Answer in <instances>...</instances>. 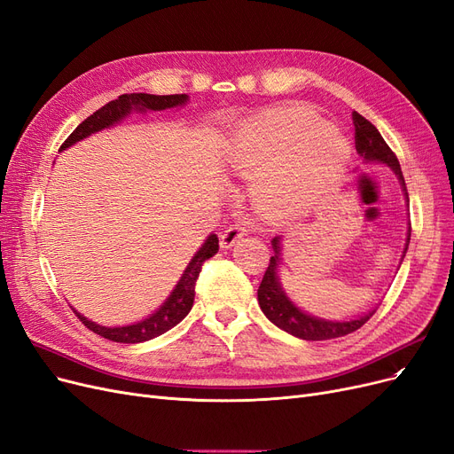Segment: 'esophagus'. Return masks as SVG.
Masks as SVG:
<instances>
[{
	"mask_svg": "<svg viewBox=\"0 0 454 454\" xmlns=\"http://www.w3.org/2000/svg\"><path fill=\"white\" fill-rule=\"evenodd\" d=\"M247 231V224L245 223H236V224H230L221 236V247L223 248H231L236 245Z\"/></svg>",
	"mask_w": 454,
	"mask_h": 454,
	"instance_id": "1",
	"label": "esophagus"
}]
</instances>
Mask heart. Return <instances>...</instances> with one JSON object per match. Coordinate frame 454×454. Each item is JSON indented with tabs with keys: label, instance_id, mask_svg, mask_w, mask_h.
<instances>
[{
	"label": "heart",
	"instance_id": "obj_1",
	"mask_svg": "<svg viewBox=\"0 0 454 454\" xmlns=\"http://www.w3.org/2000/svg\"><path fill=\"white\" fill-rule=\"evenodd\" d=\"M226 157L231 170L258 177L256 200L275 216L305 213L337 181L348 160V142L312 112L273 108L231 134Z\"/></svg>",
	"mask_w": 454,
	"mask_h": 454
}]
</instances>
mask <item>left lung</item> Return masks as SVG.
<instances>
[{
	"label": "left lung",
	"mask_w": 454,
	"mask_h": 454,
	"mask_svg": "<svg viewBox=\"0 0 454 454\" xmlns=\"http://www.w3.org/2000/svg\"><path fill=\"white\" fill-rule=\"evenodd\" d=\"M351 115H354V125H356L357 153L368 162L378 160V162H385L387 166H391L395 174L398 176L402 187H404L406 196H408L404 176H402L400 162H398L396 155L393 153V149L387 145V142L381 138V134L378 132V129L371 121L364 120L361 114L354 112ZM278 239L280 238L273 239L275 256H271L270 265H267L265 275H263L262 284L258 288L260 309L277 327H280L286 333L294 334V337L303 339V340H327V339H339V337H344V334L354 333L359 327H363L368 320H371L376 310L357 317V320L325 322V320H320V317H314V316L301 312L295 305H292V301L286 297V294L282 292L278 277H277V273H278L277 267H278V262H280V258H278L280 256ZM408 245H410V238H408V243H406V250H408ZM406 250H404V254H406Z\"/></svg>",
	"instance_id": "1"
}]
</instances>
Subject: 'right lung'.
<instances>
[{
	"instance_id": "1",
	"label": "right lung",
	"mask_w": 454,
	"mask_h": 454,
	"mask_svg": "<svg viewBox=\"0 0 454 454\" xmlns=\"http://www.w3.org/2000/svg\"><path fill=\"white\" fill-rule=\"evenodd\" d=\"M189 97L177 93V95H147V93H125L121 97H117L115 100H110L108 105H105L103 108H98L95 114H91L88 120H83L73 132L71 137L67 138L59 151L69 147L73 144H76L78 140L90 137V134L110 127L114 123H117L127 114H130L132 110H164V108H174L183 105L184 100ZM218 250V238L215 233L207 238V241L201 245V248L194 254V258L191 260V263L184 270L181 280L177 282L176 290L172 292V295L168 297L166 303L155 312L151 314L147 320L132 324V325H125V327H103L97 325L95 322H90L88 317H83L82 314H78L74 309L73 312L78 316V320L86 325L90 331L100 334L103 339L114 340V342H123V344H137V342H144V340H151L159 337V334L166 333L168 329H172L174 325H177L184 316H187L192 309L194 303V288H196V280L200 277L201 265H204L206 260H209L211 256L216 254Z\"/></svg>"
}]
</instances>
